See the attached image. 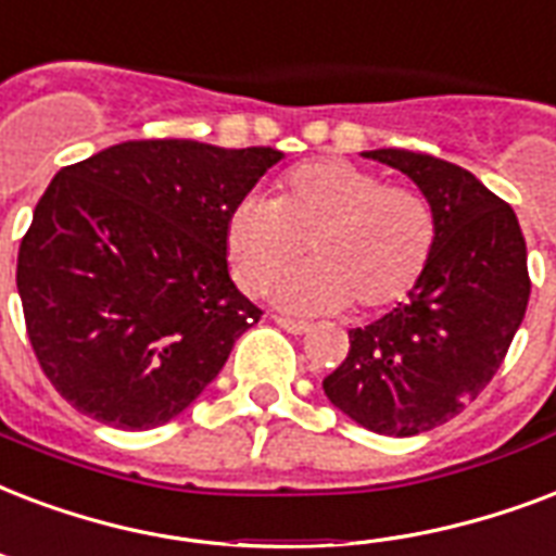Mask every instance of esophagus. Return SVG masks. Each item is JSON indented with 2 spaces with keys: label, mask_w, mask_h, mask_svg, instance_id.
I'll list each match as a JSON object with an SVG mask.
<instances>
[{
  "label": "esophagus",
  "mask_w": 556,
  "mask_h": 556,
  "mask_svg": "<svg viewBox=\"0 0 556 556\" xmlns=\"http://www.w3.org/2000/svg\"><path fill=\"white\" fill-rule=\"evenodd\" d=\"M274 320H277V326H282V329L291 334H306L308 329H312V324H306V320H294V317L274 315Z\"/></svg>",
  "instance_id": "1"
}]
</instances>
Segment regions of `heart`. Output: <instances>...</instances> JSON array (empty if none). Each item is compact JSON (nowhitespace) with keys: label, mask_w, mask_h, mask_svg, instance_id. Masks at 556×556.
<instances>
[{"label":"heart","mask_w":556,"mask_h":556,"mask_svg":"<svg viewBox=\"0 0 556 556\" xmlns=\"http://www.w3.org/2000/svg\"><path fill=\"white\" fill-rule=\"evenodd\" d=\"M438 241V215L414 186L346 160H308L274 184L270 203L244 198L224 224L232 279L248 294L268 291L308 244L312 265L279 286L296 312L396 306L417 288Z\"/></svg>","instance_id":"heart-1"}]
</instances>
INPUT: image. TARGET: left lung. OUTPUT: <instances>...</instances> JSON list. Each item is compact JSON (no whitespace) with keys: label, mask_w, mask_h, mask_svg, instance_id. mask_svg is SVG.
I'll use <instances>...</instances> for the list:
<instances>
[{"label":"left lung","mask_w":556,"mask_h":556,"mask_svg":"<svg viewBox=\"0 0 556 556\" xmlns=\"http://www.w3.org/2000/svg\"><path fill=\"white\" fill-rule=\"evenodd\" d=\"M438 215L434 253L408 300L350 329V353L324 391L364 429L410 438L457 417L484 391L522 324L531 277L510 203L440 156L379 148Z\"/></svg>","instance_id":"left-lung-1"}]
</instances>
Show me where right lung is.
Listing matches in <instances>:
<instances>
[{"label":"right lung","instance_id":"right-lung-1","mask_svg":"<svg viewBox=\"0 0 556 556\" xmlns=\"http://www.w3.org/2000/svg\"><path fill=\"white\" fill-rule=\"evenodd\" d=\"M282 154L134 139L63 165L16 256L28 341L54 391L116 429L189 408L260 324L224 224Z\"/></svg>","mask_w":556,"mask_h":556}]
</instances>
